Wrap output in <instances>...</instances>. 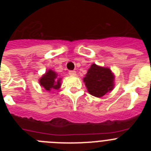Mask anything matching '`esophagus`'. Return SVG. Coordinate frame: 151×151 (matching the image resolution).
Returning <instances> with one entry per match:
<instances>
[{"label": "esophagus", "mask_w": 151, "mask_h": 151, "mask_svg": "<svg viewBox=\"0 0 151 151\" xmlns=\"http://www.w3.org/2000/svg\"><path fill=\"white\" fill-rule=\"evenodd\" d=\"M69 74L72 76H76V72L74 71V70H71V71L69 72Z\"/></svg>", "instance_id": "esophagus-1"}]
</instances>
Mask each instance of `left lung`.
<instances>
[{"instance_id":"1","label":"left lung","mask_w":151,"mask_h":151,"mask_svg":"<svg viewBox=\"0 0 151 151\" xmlns=\"http://www.w3.org/2000/svg\"><path fill=\"white\" fill-rule=\"evenodd\" d=\"M83 81L90 94L101 97L111 91L114 87V75L109 68L93 63Z\"/></svg>"}]
</instances>
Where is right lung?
<instances>
[{
  "label": "right lung",
  "instance_id": "add662e5",
  "mask_svg": "<svg viewBox=\"0 0 151 151\" xmlns=\"http://www.w3.org/2000/svg\"><path fill=\"white\" fill-rule=\"evenodd\" d=\"M41 86L46 91H50L53 89L57 90L61 86V78H58V75L51 69H49L39 79Z\"/></svg>",
  "mask_w": 151,
  "mask_h": 151
}]
</instances>
